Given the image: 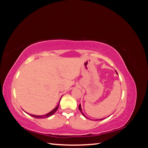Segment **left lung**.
<instances>
[{
  "label": "left lung",
  "mask_w": 148,
  "mask_h": 148,
  "mask_svg": "<svg viewBox=\"0 0 148 148\" xmlns=\"http://www.w3.org/2000/svg\"><path fill=\"white\" fill-rule=\"evenodd\" d=\"M116 73H117V71H116ZM78 108H79V111L81 112V113H82V114H83V115L85 117H86V116H85V115H84V114L83 113L82 110V107H81V105H80V104L79 105V107H78ZM104 119H99H99H96V120H104Z\"/></svg>",
  "instance_id": "1"
}]
</instances>
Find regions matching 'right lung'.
Returning a JSON list of instances; mask_svg holds the SVG:
<instances>
[{"instance_id":"right-lung-1","label":"right lung","mask_w":148,"mask_h":148,"mask_svg":"<svg viewBox=\"0 0 148 148\" xmlns=\"http://www.w3.org/2000/svg\"><path fill=\"white\" fill-rule=\"evenodd\" d=\"M60 99H61V98H60ZM60 101H59V104H58V106L56 107H55V108L53 109L52 111H51L50 112H49L48 114H47L46 115H32V114H29V115H31V117H33L36 118V119H44V118H47V117H51V115H52L53 114L56 112L58 108H59V104H60Z\"/></svg>"}]
</instances>
